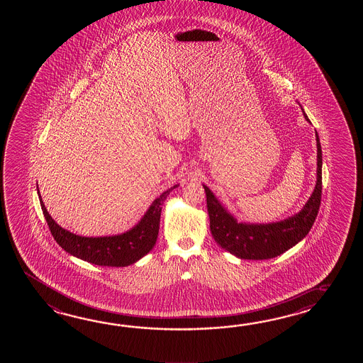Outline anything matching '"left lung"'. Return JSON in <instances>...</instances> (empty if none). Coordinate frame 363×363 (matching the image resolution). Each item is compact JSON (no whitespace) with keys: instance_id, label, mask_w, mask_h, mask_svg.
I'll return each mask as SVG.
<instances>
[{"instance_id":"1","label":"left lung","mask_w":363,"mask_h":363,"mask_svg":"<svg viewBox=\"0 0 363 363\" xmlns=\"http://www.w3.org/2000/svg\"><path fill=\"white\" fill-rule=\"evenodd\" d=\"M303 116L308 119L305 113ZM316 147L318 179L314 192L298 214L278 223H238V220L218 202L208 186L203 185L210 218V231L216 242L241 259L255 261L278 257L300 242L315 222L322 200V147L318 133Z\"/></svg>"}]
</instances>
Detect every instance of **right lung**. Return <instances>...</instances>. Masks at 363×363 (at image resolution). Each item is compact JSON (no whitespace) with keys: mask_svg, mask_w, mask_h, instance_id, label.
Wrapping results in <instances>:
<instances>
[{"mask_svg":"<svg viewBox=\"0 0 363 363\" xmlns=\"http://www.w3.org/2000/svg\"><path fill=\"white\" fill-rule=\"evenodd\" d=\"M174 188H177V185L163 192L152 203L147 214L140 220L138 225H135L130 231L118 236H106V238L77 236L63 230L55 223L52 216H49L43 201H40V205L43 208V214L47 219L50 233L53 235L57 244L62 249H65L67 253L97 266L124 267V266H130L132 263L138 262L140 258L147 255L155 247V241L158 238V231H160V219H161L163 201L166 200V197L170 194Z\"/></svg>","mask_w":363,"mask_h":363,"instance_id":"add662e5","label":"right lung"}]
</instances>
